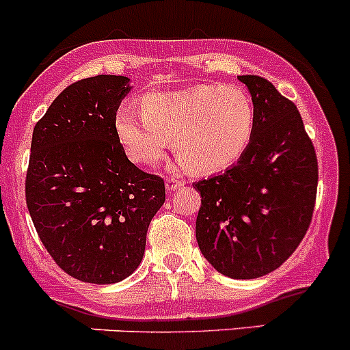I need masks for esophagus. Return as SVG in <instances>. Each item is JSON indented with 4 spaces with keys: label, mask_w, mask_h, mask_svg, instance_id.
Returning a JSON list of instances; mask_svg holds the SVG:
<instances>
[{
    "label": "esophagus",
    "mask_w": 350,
    "mask_h": 350,
    "mask_svg": "<svg viewBox=\"0 0 350 350\" xmlns=\"http://www.w3.org/2000/svg\"><path fill=\"white\" fill-rule=\"evenodd\" d=\"M180 185H183V180H180V178H168L167 183H165V187H167L168 192H174V190L178 189Z\"/></svg>",
    "instance_id": "1"
}]
</instances>
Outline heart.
Returning <instances> with one entry per match:
<instances>
[{
  "label": "heart",
  "instance_id": "1",
  "mask_svg": "<svg viewBox=\"0 0 350 350\" xmlns=\"http://www.w3.org/2000/svg\"><path fill=\"white\" fill-rule=\"evenodd\" d=\"M139 118L118 113L114 128L133 161L153 167L174 139L175 154L196 174L232 167L250 148L256 109L241 85H197L176 92H148L138 100Z\"/></svg>",
  "mask_w": 350,
  "mask_h": 350
}]
</instances>
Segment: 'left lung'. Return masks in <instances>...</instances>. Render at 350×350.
Returning <instances> with one entry per match:
<instances>
[{"label":"left lung","mask_w":350,"mask_h":350,"mask_svg":"<svg viewBox=\"0 0 350 350\" xmlns=\"http://www.w3.org/2000/svg\"><path fill=\"white\" fill-rule=\"evenodd\" d=\"M256 109L244 157L222 174L193 183L202 205L199 247L221 275L253 280L283 265L307 232L319 165L297 106L258 75H237Z\"/></svg>","instance_id":"left-lung-1"}]
</instances>
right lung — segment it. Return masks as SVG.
I'll list each match as a JSON object with an SVG mask.
<instances>
[{"label":"right lung","instance_id":"add662e5","mask_svg":"<svg viewBox=\"0 0 350 350\" xmlns=\"http://www.w3.org/2000/svg\"><path fill=\"white\" fill-rule=\"evenodd\" d=\"M129 82L103 74L68 85L31 136L28 212L53 261L85 283L133 275L165 202L163 180L133 165L118 139L114 121Z\"/></svg>","mask_w":350,"mask_h":350}]
</instances>
